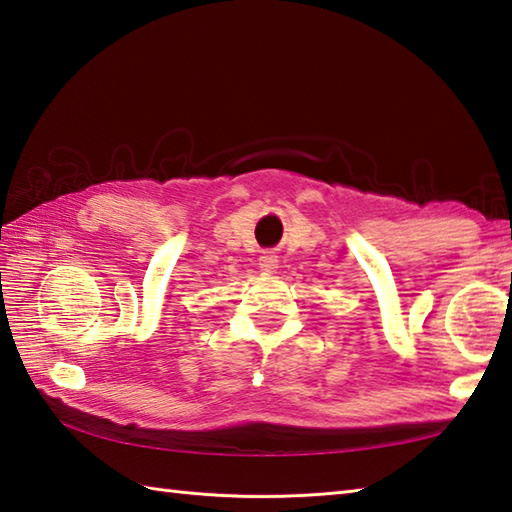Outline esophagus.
Segmentation results:
<instances>
[{
	"mask_svg": "<svg viewBox=\"0 0 512 512\" xmlns=\"http://www.w3.org/2000/svg\"><path fill=\"white\" fill-rule=\"evenodd\" d=\"M260 269H263L265 274H274L278 269V256L274 252H263V256H260Z\"/></svg>",
	"mask_w": 512,
	"mask_h": 512,
	"instance_id": "esophagus-1",
	"label": "esophagus"
}]
</instances>
